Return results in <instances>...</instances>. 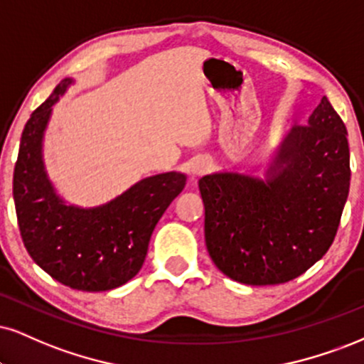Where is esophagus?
<instances>
[{"instance_id": "esophagus-1", "label": "esophagus", "mask_w": 364, "mask_h": 364, "mask_svg": "<svg viewBox=\"0 0 364 364\" xmlns=\"http://www.w3.org/2000/svg\"><path fill=\"white\" fill-rule=\"evenodd\" d=\"M208 167H209V165H208V164H204V161H197V164L194 165V167H192V173H194V175H200V173H204L205 170H208Z\"/></svg>"}]
</instances>
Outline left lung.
Here are the masks:
<instances>
[{
    "instance_id": "8db88e82",
    "label": "left lung",
    "mask_w": 364,
    "mask_h": 364,
    "mask_svg": "<svg viewBox=\"0 0 364 364\" xmlns=\"http://www.w3.org/2000/svg\"><path fill=\"white\" fill-rule=\"evenodd\" d=\"M349 181L346 124L324 96L309 123L287 134L264 181L241 173L199 181L214 264L246 285L306 273L333 245Z\"/></svg>"
}]
</instances>
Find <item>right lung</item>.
Wrapping results in <instances>:
<instances>
[{
  "label": "right lung",
  "mask_w": 364,
  "mask_h": 364,
  "mask_svg": "<svg viewBox=\"0 0 364 364\" xmlns=\"http://www.w3.org/2000/svg\"><path fill=\"white\" fill-rule=\"evenodd\" d=\"M64 79L26 121L13 173L18 228L33 262L57 282L82 291H105L140 272L156 223L186 187V175L143 178L96 209L65 205L48 182L42 138L52 106L73 84Z\"/></svg>",
  "instance_id": "obj_1"
}]
</instances>
